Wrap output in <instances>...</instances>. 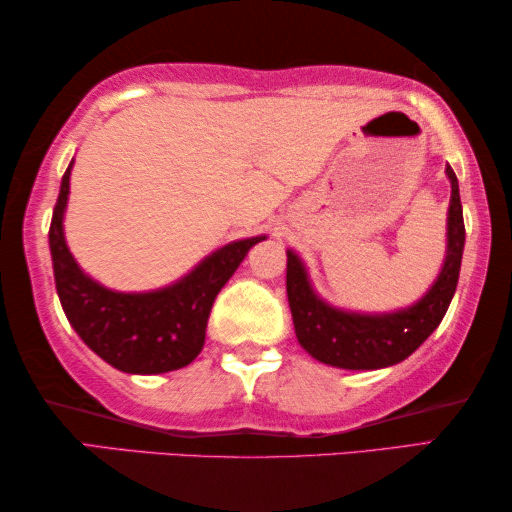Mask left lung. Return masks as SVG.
<instances>
[{"instance_id": "obj_1", "label": "left lung", "mask_w": 512, "mask_h": 512, "mask_svg": "<svg viewBox=\"0 0 512 512\" xmlns=\"http://www.w3.org/2000/svg\"><path fill=\"white\" fill-rule=\"evenodd\" d=\"M445 172L452 184L447 256L436 282L412 307L391 314H359L331 307L312 291L300 258L286 251V296L296 338L307 354L335 368L377 370L408 359L436 331L457 291L466 240L457 174L450 165Z\"/></svg>"}]
</instances>
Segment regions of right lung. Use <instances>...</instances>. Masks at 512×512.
<instances>
[{"mask_svg": "<svg viewBox=\"0 0 512 512\" xmlns=\"http://www.w3.org/2000/svg\"><path fill=\"white\" fill-rule=\"evenodd\" d=\"M72 165L74 160L62 174L48 230L55 289L69 324L100 359L123 373L158 375L188 366L205 345L209 312L223 284L265 235L216 249L184 279L160 291H109L83 275L62 233Z\"/></svg>", "mask_w": 512, "mask_h": 512, "instance_id": "add662e5", "label": "right lung"}]
</instances>
